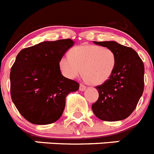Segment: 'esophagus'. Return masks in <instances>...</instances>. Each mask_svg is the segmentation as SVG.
I'll use <instances>...</instances> for the list:
<instances>
[{"label":"esophagus","instance_id":"obj_1","mask_svg":"<svg viewBox=\"0 0 154 154\" xmlns=\"http://www.w3.org/2000/svg\"><path fill=\"white\" fill-rule=\"evenodd\" d=\"M79 90L80 91H84L86 90V87L84 85H83V84H80V87H79Z\"/></svg>","mask_w":154,"mask_h":154}]
</instances>
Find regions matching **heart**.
<instances>
[{
    "mask_svg": "<svg viewBox=\"0 0 154 154\" xmlns=\"http://www.w3.org/2000/svg\"><path fill=\"white\" fill-rule=\"evenodd\" d=\"M69 54L63 55L59 60L62 74L67 78L74 79L82 71L84 80L95 86L106 83L113 75L117 65L114 51L97 45L75 47Z\"/></svg>",
    "mask_w": 154,
    "mask_h": 154,
    "instance_id": "obj_1",
    "label": "heart"
}]
</instances>
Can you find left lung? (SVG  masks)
Here are the masks:
<instances>
[{"label":"left lung","mask_w":154,"mask_h":154,"mask_svg":"<svg viewBox=\"0 0 154 154\" xmlns=\"http://www.w3.org/2000/svg\"><path fill=\"white\" fill-rule=\"evenodd\" d=\"M94 43L114 51L117 65L111 77L96 87L99 98L92 105V110L105 121L124 120L134 111L143 92L144 65L132 48L116 41Z\"/></svg>","instance_id":"left-lung-1"}]
</instances>
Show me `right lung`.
I'll return each mask as SVG.
<instances>
[{"mask_svg":"<svg viewBox=\"0 0 154 154\" xmlns=\"http://www.w3.org/2000/svg\"><path fill=\"white\" fill-rule=\"evenodd\" d=\"M74 45L70 39L43 41L21 50L11 70L13 103L27 121L52 124L63 113L66 97L79 84L63 77L59 60Z\"/></svg>","mask_w":154,"mask_h":154,"instance_id":"add662e5","label":"right lung"}]
</instances>
